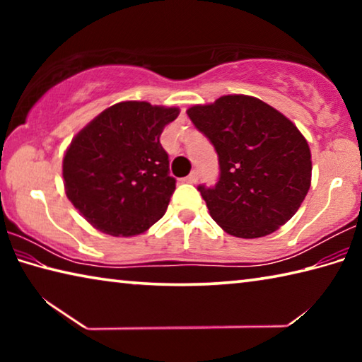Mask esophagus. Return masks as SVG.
Segmentation results:
<instances>
[{
	"label": "esophagus",
	"instance_id": "1",
	"mask_svg": "<svg viewBox=\"0 0 362 362\" xmlns=\"http://www.w3.org/2000/svg\"><path fill=\"white\" fill-rule=\"evenodd\" d=\"M183 180H185L187 183H196V182L199 180V173H198V170H193V173L189 174L188 177H185V179H183Z\"/></svg>",
	"mask_w": 362,
	"mask_h": 362
}]
</instances>
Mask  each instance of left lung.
<instances>
[{"label": "left lung", "instance_id": "1", "mask_svg": "<svg viewBox=\"0 0 362 362\" xmlns=\"http://www.w3.org/2000/svg\"><path fill=\"white\" fill-rule=\"evenodd\" d=\"M187 113L218 158L216 185L198 187L211 217L246 240L291 220L311 183L310 146L293 122L249 95H223Z\"/></svg>", "mask_w": 362, "mask_h": 362}]
</instances>
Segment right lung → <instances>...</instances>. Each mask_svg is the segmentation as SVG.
<instances>
[{
	"label": "right lung",
	"instance_id": "1",
	"mask_svg": "<svg viewBox=\"0 0 362 362\" xmlns=\"http://www.w3.org/2000/svg\"><path fill=\"white\" fill-rule=\"evenodd\" d=\"M179 108L119 102L71 140L64 158L66 198L112 236L140 235L166 212L175 179L159 137Z\"/></svg>",
	"mask_w": 362,
	"mask_h": 362
}]
</instances>
